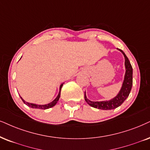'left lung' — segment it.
Listing matches in <instances>:
<instances>
[{"label": "left lung", "mask_w": 150, "mask_h": 150, "mask_svg": "<svg viewBox=\"0 0 150 150\" xmlns=\"http://www.w3.org/2000/svg\"><path fill=\"white\" fill-rule=\"evenodd\" d=\"M122 53L125 57V74L124 81H123L122 87H121L120 91L115 97L109 100H106V101H100V102H93L87 99L86 96V92L84 93V99L87 103L91 107L96 108L98 109L102 110H111L114 109L115 108L120 107L123 102H125L127 98H128L129 95L130 93L131 89L133 84V69L132 66L131 65L129 60L120 49H117Z\"/></svg>", "instance_id": "8db88e82"}]
</instances>
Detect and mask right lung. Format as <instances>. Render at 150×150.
Here are the masks:
<instances>
[{"mask_svg":"<svg viewBox=\"0 0 150 150\" xmlns=\"http://www.w3.org/2000/svg\"><path fill=\"white\" fill-rule=\"evenodd\" d=\"M63 86V84H62L60 85V87H59V92L58 93V96H57V98L53 100L52 102H50V103L47 104V105H36V104H33V103H30V102H25V100L23 99V98L21 97V98L22 101L24 102V104H25L26 105L28 106V107H31V108H33V109H49V108H51L52 107H54V105H56L57 102H58L59 99L60 98V95H61V89H62V87Z\"/></svg>","mask_w":150,"mask_h":150,"instance_id":"1","label":"right lung"}]
</instances>
